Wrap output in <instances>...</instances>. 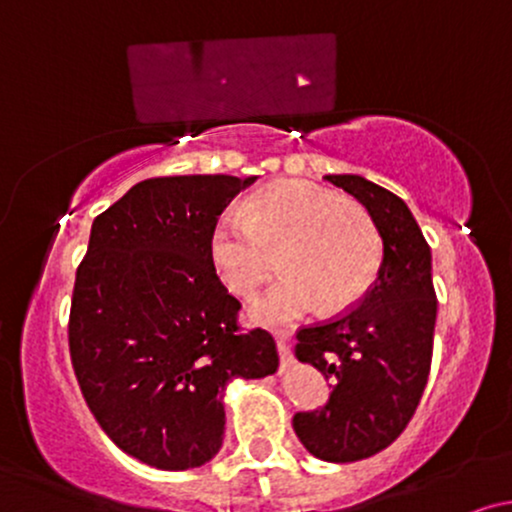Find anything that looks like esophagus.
Masks as SVG:
<instances>
[{
  "instance_id": "esophagus-1",
  "label": "esophagus",
  "mask_w": 512,
  "mask_h": 512,
  "mask_svg": "<svg viewBox=\"0 0 512 512\" xmlns=\"http://www.w3.org/2000/svg\"><path fill=\"white\" fill-rule=\"evenodd\" d=\"M276 351H279V361H281V370H284L289 363L293 361L291 346L284 342V339H276Z\"/></svg>"
}]
</instances>
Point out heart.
<instances>
[{"instance_id": "b5f03b06", "label": "heart", "mask_w": 512, "mask_h": 512, "mask_svg": "<svg viewBox=\"0 0 512 512\" xmlns=\"http://www.w3.org/2000/svg\"><path fill=\"white\" fill-rule=\"evenodd\" d=\"M284 248L286 276L248 308L250 322L284 327L363 296L380 267V236L358 204L308 182H279L240 211H223L209 236V257L228 291L250 296Z\"/></svg>"}]
</instances>
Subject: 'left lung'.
Listing matches in <instances>:
<instances>
[{"mask_svg": "<svg viewBox=\"0 0 512 512\" xmlns=\"http://www.w3.org/2000/svg\"><path fill=\"white\" fill-rule=\"evenodd\" d=\"M325 180L366 207L383 238V262L356 308L296 334L298 361L334 387L325 407L293 416V431L317 460L356 462L395 443L419 407L438 303L431 248L404 199L361 175Z\"/></svg>", "mask_w": 512, "mask_h": 512, "instance_id": "obj_1", "label": "left lung"}]
</instances>
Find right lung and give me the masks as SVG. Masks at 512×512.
<instances>
[{
  "mask_svg": "<svg viewBox=\"0 0 512 512\" xmlns=\"http://www.w3.org/2000/svg\"><path fill=\"white\" fill-rule=\"evenodd\" d=\"M257 178L173 175L137 182L96 216L76 269L69 351L81 392L120 450L180 472L221 450L231 380L279 368L272 334L243 332L209 236Z\"/></svg>",
  "mask_w": 512,
  "mask_h": 512,
  "instance_id": "obj_1",
  "label": "right lung"
}]
</instances>
